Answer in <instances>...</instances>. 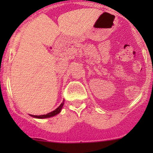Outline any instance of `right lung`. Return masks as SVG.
<instances>
[{
	"label": "right lung",
	"mask_w": 153,
	"mask_h": 153,
	"mask_svg": "<svg viewBox=\"0 0 153 153\" xmlns=\"http://www.w3.org/2000/svg\"><path fill=\"white\" fill-rule=\"evenodd\" d=\"M64 100L63 101V102L61 103V104L58 106L57 109H55V110L52 111V112H49V113L47 114V115H30L32 117H34V118H50V117L52 116H55V115H58V113H60L61 111V109H62L63 106H64Z\"/></svg>",
	"instance_id": "right-lung-1"
}]
</instances>
